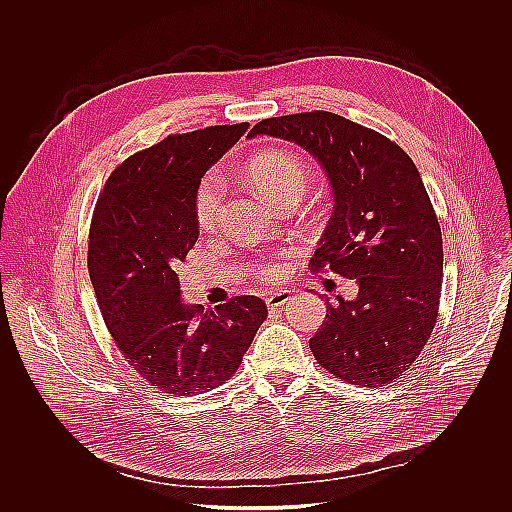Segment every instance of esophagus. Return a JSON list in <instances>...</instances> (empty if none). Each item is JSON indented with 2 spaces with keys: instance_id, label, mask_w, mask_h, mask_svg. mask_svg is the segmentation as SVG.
<instances>
[{
  "instance_id": "obj_1",
  "label": "esophagus",
  "mask_w": 512,
  "mask_h": 512,
  "mask_svg": "<svg viewBox=\"0 0 512 512\" xmlns=\"http://www.w3.org/2000/svg\"><path fill=\"white\" fill-rule=\"evenodd\" d=\"M291 301V291H277V293H271L267 295L265 303L269 309H277V307H283L285 303Z\"/></svg>"
}]
</instances>
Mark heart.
Returning <instances> with one entry per match:
<instances>
[{"label": "heart", "mask_w": 512, "mask_h": 512, "mask_svg": "<svg viewBox=\"0 0 512 512\" xmlns=\"http://www.w3.org/2000/svg\"><path fill=\"white\" fill-rule=\"evenodd\" d=\"M247 175L255 189L275 205L283 203L289 195H303L309 179L303 161L295 153L281 149L257 155L247 165ZM223 197L225 183L221 175L217 171H209L207 175H203L195 189V219L203 231H211L217 225L223 209ZM287 269V259L271 257L255 267V275L265 281H277L287 273Z\"/></svg>", "instance_id": "heart-1"}]
</instances>
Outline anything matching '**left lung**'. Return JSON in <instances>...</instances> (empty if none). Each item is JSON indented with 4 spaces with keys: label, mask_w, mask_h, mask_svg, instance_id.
<instances>
[{
    "label": "left lung",
    "mask_w": 512,
    "mask_h": 512,
    "mask_svg": "<svg viewBox=\"0 0 512 512\" xmlns=\"http://www.w3.org/2000/svg\"><path fill=\"white\" fill-rule=\"evenodd\" d=\"M257 135L297 143L321 163L335 205L309 267L359 285L353 301L325 299L309 341L317 363L353 385L395 383L435 329L443 277L441 227L413 159L331 111L263 119L247 137Z\"/></svg>",
    "instance_id": "obj_1"
}]
</instances>
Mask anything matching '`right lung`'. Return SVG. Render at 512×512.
<instances>
[{
	"mask_svg": "<svg viewBox=\"0 0 512 512\" xmlns=\"http://www.w3.org/2000/svg\"><path fill=\"white\" fill-rule=\"evenodd\" d=\"M247 127L169 135L131 155L93 211L87 269L103 321L127 363L163 393H207L227 381L267 319L255 295L215 311L189 305L175 273L199 237L195 189Z\"/></svg>",
	"mask_w": 512,
	"mask_h": 512,
	"instance_id": "obj_1",
	"label": "right lung"
}]
</instances>
